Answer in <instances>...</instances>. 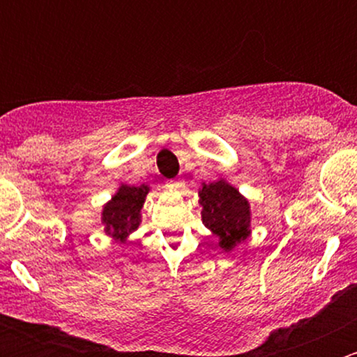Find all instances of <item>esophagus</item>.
<instances>
[{
  "mask_svg": "<svg viewBox=\"0 0 357 357\" xmlns=\"http://www.w3.org/2000/svg\"><path fill=\"white\" fill-rule=\"evenodd\" d=\"M181 185H183L181 179H176V181L169 183V186H171V188H181Z\"/></svg>",
  "mask_w": 357,
  "mask_h": 357,
  "instance_id": "34e87169",
  "label": "esophagus"
}]
</instances>
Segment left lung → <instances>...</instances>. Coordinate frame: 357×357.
I'll list each match as a JSON object with an SVG mask.
<instances>
[{
    "label": "left lung",
    "instance_id": "1",
    "mask_svg": "<svg viewBox=\"0 0 357 357\" xmlns=\"http://www.w3.org/2000/svg\"><path fill=\"white\" fill-rule=\"evenodd\" d=\"M199 197L202 221L218 236L221 250L231 252L247 240L250 235V204L235 186L222 178L208 185L202 183Z\"/></svg>",
    "mask_w": 357,
    "mask_h": 357
}]
</instances>
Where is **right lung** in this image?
<instances>
[{
	"mask_svg": "<svg viewBox=\"0 0 357 357\" xmlns=\"http://www.w3.org/2000/svg\"><path fill=\"white\" fill-rule=\"evenodd\" d=\"M150 186H129L122 183L114 197L103 205L102 222L105 233L117 242L126 243L132 231L142 222V208L145 204Z\"/></svg>",
	"mask_w": 357,
	"mask_h": 357,
	"instance_id": "add662e5",
	"label": "right lung"
}]
</instances>
